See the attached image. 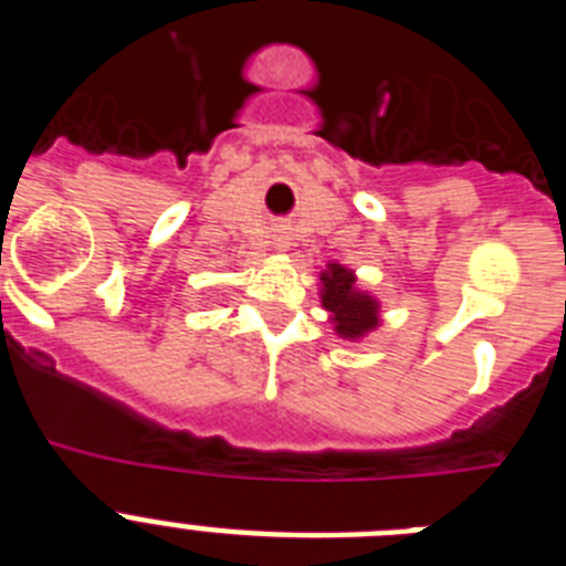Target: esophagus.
Masks as SVG:
<instances>
[{"label":"esophagus","instance_id":"esophagus-1","mask_svg":"<svg viewBox=\"0 0 566 566\" xmlns=\"http://www.w3.org/2000/svg\"><path fill=\"white\" fill-rule=\"evenodd\" d=\"M274 247H277L280 252H286V249H289V238H286V234H277V240H274Z\"/></svg>","mask_w":566,"mask_h":566}]
</instances>
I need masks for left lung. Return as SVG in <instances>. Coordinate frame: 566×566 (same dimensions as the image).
Wrapping results in <instances>:
<instances>
[{
	"label": "left lung",
	"instance_id": "obj_1",
	"mask_svg": "<svg viewBox=\"0 0 566 566\" xmlns=\"http://www.w3.org/2000/svg\"><path fill=\"white\" fill-rule=\"evenodd\" d=\"M319 303L339 337L359 339L379 326V303L368 292H359L352 269L328 263L326 272H319Z\"/></svg>",
	"mask_w": 566,
	"mask_h": 566
}]
</instances>
